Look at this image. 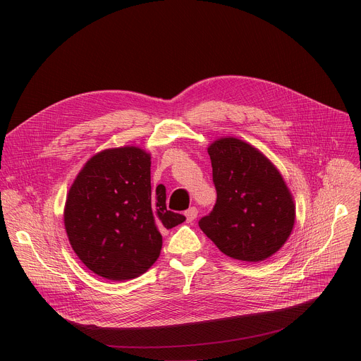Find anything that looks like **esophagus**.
<instances>
[{
	"instance_id": "34e87169",
	"label": "esophagus",
	"mask_w": 361,
	"mask_h": 361,
	"mask_svg": "<svg viewBox=\"0 0 361 361\" xmlns=\"http://www.w3.org/2000/svg\"><path fill=\"white\" fill-rule=\"evenodd\" d=\"M185 219H187V221L188 223H191V221H194L195 219H197V214H198V210L195 209V207H191V209H188L185 213Z\"/></svg>"
}]
</instances>
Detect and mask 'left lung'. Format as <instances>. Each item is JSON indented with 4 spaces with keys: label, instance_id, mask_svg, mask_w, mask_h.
<instances>
[{
    "label": "left lung",
    "instance_id": "obj_1",
    "mask_svg": "<svg viewBox=\"0 0 361 361\" xmlns=\"http://www.w3.org/2000/svg\"><path fill=\"white\" fill-rule=\"evenodd\" d=\"M217 201L200 228L231 259L259 263L276 254L295 223V204L277 167L235 137L209 148Z\"/></svg>",
    "mask_w": 361,
    "mask_h": 361
}]
</instances>
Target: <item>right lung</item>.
Segmentation results:
<instances>
[{
	"label": "right lung",
	"mask_w": 361,
	"mask_h": 361,
	"mask_svg": "<svg viewBox=\"0 0 361 361\" xmlns=\"http://www.w3.org/2000/svg\"><path fill=\"white\" fill-rule=\"evenodd\" d=\"M151 154L134 145L97 152L67 194L64 226L78 259L94 274L124 281L160 257L161 228L185 217L167 210L166 187L151 191Z\"/></svg>",
	"instance_id": "right-lung-1"
}]
</instances>
